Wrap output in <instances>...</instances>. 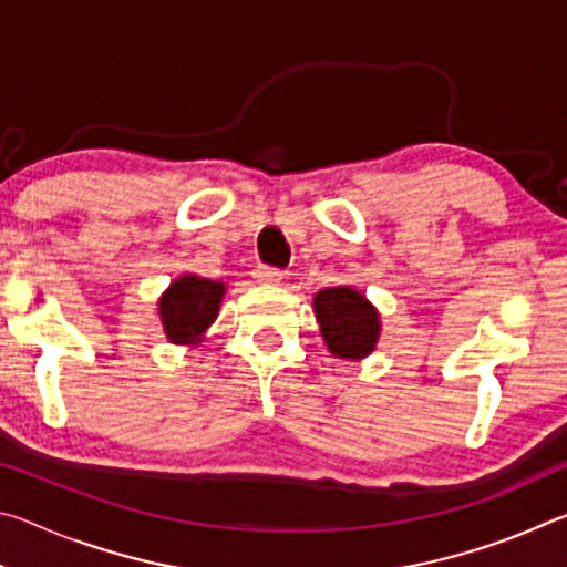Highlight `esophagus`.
Returning a JSON list of instances; mask_svg holds the SVG:
<instances>
[{
	"label": "esophagus",
	"instance_id": "obj_1",
	"mask_svg": "<svg viewBox=\"0 0 567 567\" xmlns=\"http://www.w3.org/2000/svg\"><path fill=\"white\" fill-rule=\"evenodd\" d=\"M255 280L262 282V285H277L282 280V270H277V267H267V265H260L255 270Z\"/></svg>",
	"mask_w": 567,
	"mask_h": 567
}]
</instances>
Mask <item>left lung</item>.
Here are the masks:
<instances>
[{
  "label": "left lung",
  "instance_id": "obj_1",
  "mask_svg": "<svg viewBox=\"0 0 567 567\" xmlns=\"http://www.w3.org/2000/svg\"><path fill=\"white\" fill-rule=\"evenodd\" d=\"M315 315H318L324 342L338 358L360 360L375 350L380 334L378 312L358 290L330 287L318 292Z\"/></svg>",
  "mask_w": 567,
  "mask_h": 567
}]
</instances>
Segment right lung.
Instances as JSON below:
<instances>
[{"instance_id":"add662e5","label":"right lung","mask_w":567,"mask_h":567,"mask_svg":"<svg viewBox=\"0 0 567 567\" xmlns=\"http://www.w3.org/2000/svg\"><path fill=\"white\" fill-rule=\"evenodd\" d=\"M225 285L205 277H179L169 290L162 295L159 315L165 332L172 342H195L209 324L215 322Z\"/></svg>"}]
</instances>
